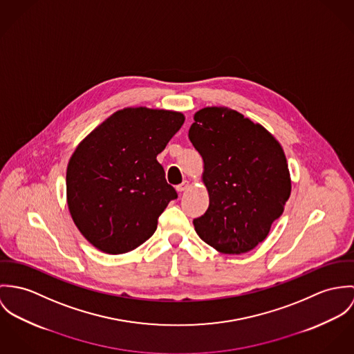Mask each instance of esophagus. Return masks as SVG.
Masks as SVG:
<instances>
[{"mask_svg": "<svg viewBox=\"0 0 354 354\" xmlns=\"http://www.w3.org/2000/svg\"><path fill=\"white\" fill-rule=\"evenodd\" d=\"M189 186H190V182H189V180H183L180 185L176 186V190H178L179 193H182V192H186V190L189 189Z\"/></svg>", "mask_w": 354, "mask_h": 354, "instance_id": "obj_1", "label": "esophagus"}]
</instances>
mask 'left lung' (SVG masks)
Masks as SVG:
<instances>
[{
  "instance_id": "obj_1",
  "label": "left lung",
  "mask_w": 354,
  "mask_h": 354,
  "mask_svg": "<svg viewBox=\"0 0 354 354\" xmlns=\"http://www.w3.org/2000/svg\"><path fill=\"white\" fill-rule=\"evenodd\" d=\"M189 138L203 160L209 207L193 224L223 254L255 248L283 213L290 174L282 147L262 124L228 107L194 114Z\"/></svg>"
}]
</instances>
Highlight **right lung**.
<instances>
[{"label": "right lung", "mask_w": 354, "mask_h": 354, "mask_svg": "<svg viewBox=\"0 0 354 354\" xmlns=\"http://www.w3.org/2000/svg\"><path fill=\"white\" fill-rule=\"evenodd\" d=\"M185 122L178 111L127 107L92 130L68 162L66 201L92 245L124 254L145 243L178 194L156 158Z\"/></svg>", "instance_id": "obj_1"}]
</instances>
